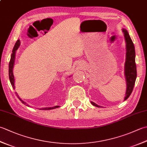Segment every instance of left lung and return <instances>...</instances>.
Segmentation results:
<instances>
[{"mask_svg": "<svg viewBox=\"0 0 147 147\" xmlns=\"http://www.w3.org/2000/svg\"><path fill=\"white\" fill-rule=\"evenodd\" d=\"M124 33V38L126 43V62L124 64V76H125L126 82V91L124 96V100L128 98L131 94L135 85L136 79V65L135 63V46L131 39L126 29H122ZM91 104L97 107H100V106L96 104L93 102H91Z\"/></svg>", "mask_w": 147, "mask_h": 147, "instance_id": "8db88e82", "label": "left lung"}]
</instances>
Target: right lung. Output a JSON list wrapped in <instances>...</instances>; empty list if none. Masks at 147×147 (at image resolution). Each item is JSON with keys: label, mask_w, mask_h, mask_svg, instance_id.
<instances>
[{"label": "right lung", "mask_w": 147, "mask_h": 147, "mask_svg": "<svg viewBox=\"0 0 147 147\" xmlns=\"http://www.w3.org/2000/svg\"><path fill=\"white\" fill-rule=\"evenodd\" d=\"M20 45V40H18L17 42H16L15 43V45L13 48V50H12V53L11 55V59H10V62H9V80H10V82L11 83V85L12 86V88L13 89H15V85H14V74H13V67H14V61H15V57H16V51L18 49ZM16 94L18 95V97L19 98V99L21 101V102L23 103V104L26 105V103L25 102H24L23 100H22L20 98V96H18V93H16ZM27 106H30L28 105H26ZM59 107V106L58 105H56L54 106V107H43V108H41V109H39L40 110H51V109H54L56 108H58Z\"/></svg>", "instance_id": "1"}]
</instances>
